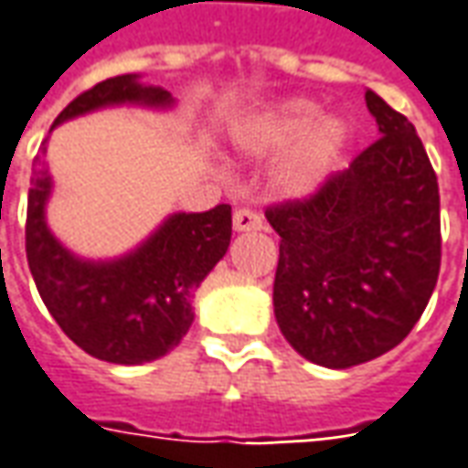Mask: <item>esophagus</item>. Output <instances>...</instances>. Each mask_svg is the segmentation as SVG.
I'll use <instances>...</instances> for the list:
<instances>
[{"label":"esophagus","mask_w":468,"mask_h":468,"mask_svg":"<svg viewBox=\"0 0 468 468\" xmlns=\"http://www.w3.org/2000/svg\"><path fill=\"white\" fill-rule=\"evenodd\" d=\"M233 228L235 233H253V230L263 228V220H261V215H256L253 209H235Z\"/></svg>","instance_id":"1"}]
</instances>
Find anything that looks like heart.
<instances>
[{"mask_svg": "<svg viewBox=\"0 0 468 468\" xmlns=\"http://www.w3.org/2000/svg\"><path fill=\"white\" fill-rule=\"evenodd\" d=\"M228 141L248 161L274 158L271 186L282 199H313L335 176L351 143V122L343 114H320L307 97H287L238 117Z\"/></svg>", "mask_w": 468, "mask_h": 468, "instance_id": "b5f03b06", "label": "heart"}]
</instances>
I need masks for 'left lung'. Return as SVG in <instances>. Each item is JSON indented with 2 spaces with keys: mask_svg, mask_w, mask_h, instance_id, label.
I'll return each mask as SVG.
<instances>
[{
  "mask_svg": "<svg viewBox=\"0 0 468 468\" xmlns=\"http://www.w3.org/2000/svg\"><path fill=\"white\" fill-rule=\"evenodd\" d=\"M379 138L313 199L266 209L279 233L274 314L317 367L351 368L408 338L441 269L438 179L405 114L367 89Z\"/></svg>",
  "mask_w": 468,
  "mask_h": 468,
  "instance_id": "1",
  "label": "left lung"
}]
</instances>
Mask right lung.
Returning a JSON list of instances; mask_svg holds the SVG:
<instances>
[{
    "label": "right lung",
    "instance_id": "right-lung-1",
    "mask_svg": "<svg viewBox=\"0 0 468 468\" xmlns=\"http://www.w3.org/2000/svg\"><path fill=\"white\" fill-rule=\"evenodd\" d=\"M171 110L176 100L141 74L100 81L56 117L60 122L107 107ZM48 141H43L46 154ZM53 179L35 155L25 248L35 287L60 330L89 356L135 367L174 351L194 323V292L225 256L233 235L230 205L174 212L143 243L114 259H84L50 233L46 220Z\"/></svg>",
    "mask_w": 468,
    "mask_h": 468
}]
</instances>
